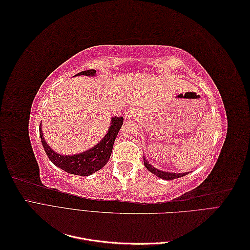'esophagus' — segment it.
Here are the masks:
<instances>
[{
	"label": "esophagus",
	"mask_w": 250,
	"mask_h": 250,
	"mask_svg": "<svg viewBox=\"0 0 250 250\" xmlns=\"http://www.w3.org/2000/svg\"><path fill=\"white\" fill-rule=\"evenodd\" d=\"M124 116H125V119H134L135 117L138 116V110L132 109V108L127 109V111H126Z\"/></svg>",
	"instance_id": "1"
}]
</instances>
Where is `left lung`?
<instances>
[{"mask_svg":"<svg viewBox=\"0 0 250 250\" xmlns=\"http://www.w3.org/2000/svg\"><path fill=\"white\" fill-rule=\"evenodd\" d=\"M143 161H144V165H145V167L148 169V171L154 174V175H156L157 177H160L165 180H172L175 178H179V177H183L188 174V172L187 173H173V172H166V171H162L160 169H156L155 167H153L152 165L149 164V162L146 160L144 155H143Z\"/></svg>","mask_w":250,"mask_h":250,"instance_id":"obj_1","label":"left lung"}]
</instances>
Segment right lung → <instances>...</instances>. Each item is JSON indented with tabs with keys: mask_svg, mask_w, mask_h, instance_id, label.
I'll use <instances>...</instances> for the list:
<instances>
[{
	"mask_svg": "<svg viewBox=\"0 0 250 250\" xmlns=\"http://www.w3.org/2000/svg\"><path fill=\"white\" fill-rule=\"evenodd\" d=\"M95 76L96 71L95 70H87L78 73L75 76ZM123 118L122 117H112L110 126L108 128V131L104 135V138L90 149H87L79 154H72V155H63L55 152L46 142L43 138V134L42 131V124L40 126V135L41 141L42 144V147L46 151V153L49 157V160L54 164L56 167L62 169L66 173L75 174V175L80 176H88L92 175L93 173L99 171L102 169L105 165L107 164L113 143L119 133L123 124Z\"/></svg>",
	"mask_w": 250,
	"mask_h": 250,
	"instance_id": "1",
	"label": "right lung"
}]
</instances>
